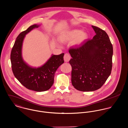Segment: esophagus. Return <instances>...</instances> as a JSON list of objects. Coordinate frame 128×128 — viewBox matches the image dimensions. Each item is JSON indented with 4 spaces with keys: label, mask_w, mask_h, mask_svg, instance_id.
Wrapping results in <instances>:
<instances>
[{
    "label": "esophagus",
    "mask_w": 128,
    "mask_h": 128,
    "mask_svg": "<svg viewBox=\"0 0 128 128\" xmlns=\"http://www.w3.org/2000/svg\"><path fill=\"white\" fill-rule=\"evenodd\" d=\"M70 59H71V56L69 54H65V55L64 56V59L65 62H69V60H70Z\"/></svg>",
    "instance_id": "1"
}]
</instances>
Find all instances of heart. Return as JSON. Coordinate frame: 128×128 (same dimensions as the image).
Returning a JSON list of instances; mask_svg holds the SVG:
<instances>
[{
	"instance_id": "obj_1",
	"label": "heart",
	"mask_w": 128,
	"mask_h": 128,
	"mask_svg": "<svg viewBox=\"0 0 128 128\" xmlns=\"http://www.w3.org/2000/svg\"><path fill=\"white\" fill-rule=\"evenodd\" d=\"M88 38V34L84 32H82L80 29H73L66 33L61 35L60 41L62 43L72 41L75 40L73 44L75 46H81Z\"/></svg>"
}]
</instances>
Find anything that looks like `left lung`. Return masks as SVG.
<instances>
[{"label":"left lung","instance_id":"1","mask_svg":"<svg viewBox=\"0 0 128 128\" xmlns=\"http://www.w3.org/2000/svg\"><path fill=\"white\" fill-rule=\"evenodd\" d=\"M96 35L69 52L72 86L80 91H93L105 83L112 70L113 47L107 33L92 26Z\"/></svg>","mask_w":128,"mask_h":128}]
</instances>
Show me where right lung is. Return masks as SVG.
<instances>
[{"instance_id": "right-lung-1", "label": "right lung", "mask_w": 128, "mask_h": 128, "mask_svg": "<svg viewBox=\"0 0 128 128\" xmlns=\"http://www.w3.org/2000/svg\"><path fill=\"white\" fill-rule=\"evenodd\" d=\"M40 26L38 24L32 25L18 35L12 49L10 57L15 78L26 88L37 92L46 91L52 86L56 71L64 62V53L59 55L52 54L43 65L38 68L32 67L24 61L22 50L26 35Z\"/></svg>"}]
</instances>
